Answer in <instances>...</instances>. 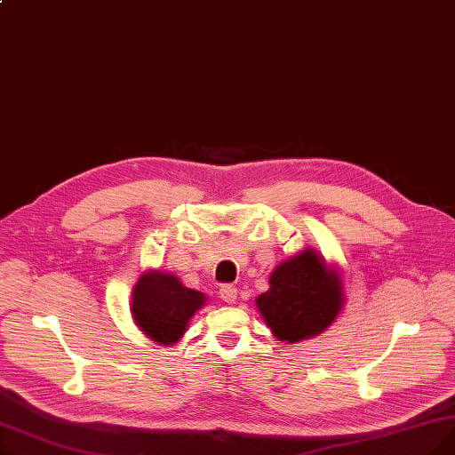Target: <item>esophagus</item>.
Instances as JSON below:
<instances>
[{
    "mask_svg": "<svg viewBox=\"0 0 455 455\" xmlns=\"http://www.w3.org/2000/svg\"><path fill=\"white\" fill-rule=\"evenodd\" d=\"M220 297H221L225 302H228V304L235 302V299H237L235 285H232V283H223L221 288H220Z\"/></svg>",
    "mask_w": 455,
    "mask_h": 455,
    "instance_id": "1",
    "label": "esophagus"
}]
</instances>
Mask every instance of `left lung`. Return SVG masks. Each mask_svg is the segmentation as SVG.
<instances>
[{"label":"left lung","mask_w":455,"mask_h":455,"mask_svg":"<svg viewBox=\"0 0 455 455\" xmlns=\"http://www.w3.org/2000/svg\"><path fill=\"white\" fill-rule=\"evenodd\" d=\"M269 291L256 300L261 317L282 341L314 338L338 317L343 295L336 273L326 269L314 251L280 264L271 278Z\"/></svg>","instance_id":"left-lung-1"}]
</instances>
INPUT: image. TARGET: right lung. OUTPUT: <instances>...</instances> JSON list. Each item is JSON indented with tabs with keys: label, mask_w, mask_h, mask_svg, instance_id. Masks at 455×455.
<instances>
[{
	"label": "right lung",
	"mask_w": 455,
	"mask_h": 455,
	"mask_svg": "<svg viewBox=\"0 0 455 455\" xmlns=\"http://www.w3.org/2000/svg\"><path fill=\"white\" fill-rule=\"evenodd\" d=\"M204 304V295L188 290L173 275H143L132 291L134 323L153 341L172 345L182 338L188 321Z\"/></svg>",
	"instance_id": "1"
}]
</instances>
